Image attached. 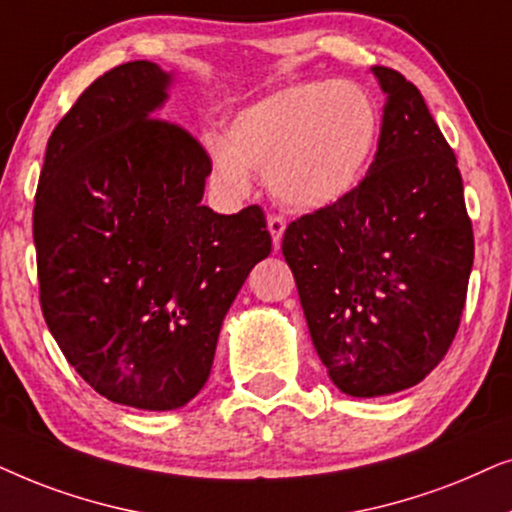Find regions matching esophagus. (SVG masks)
Segmentation results:
<instances>
[{
    "label": "esophagus",
    "instance_id": "obj_1",
    "mask_svg": "<svg viewBox=\"0 0 512 512\" xmlns=\"http://www.w3.org/2000/svg\"><path fill=\"white\" fill-rule=\"evenodd\" d=\"M267 227H269L271 241H274V248H281V241H283V234H285V220L281 215H269Z\"/></svg>",
    "mask_w": 512,
    "mask_h": 512
}]
</instances>
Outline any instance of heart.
Returning a JSON list of instances; mask_svg holds the SVG:
<instances>
[{
	"mask_svg": "<svg viewBox=\"0 0 512 512\" xmlns=\"http://www.w3.org/2000/svg\"><path fill=\"white\" fill-rule=\"evenodd\" d=\"M379 140L377 102L356 81H304L264 95L208 142L213 177L231 192L264 175L290 208L316 210L360 185Z\"/></svg>",
	"mask_w": 512,
	"mask_h": 512,
	"instance_id": "b5f03b06",
	"label": "heart"
}]
</instances>
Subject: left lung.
<instances>
[{"label": "left lung", "instance_id": "left-lung-1", "mask_svg": "<svg viewBox=\"0 0 512 512\" xmlns=\"http://www.w3.org/2000/svg\"><path fill=\"white\" fill-rule=\"evenodd\" d=\"M372 72L386 105L370 170L281 243L318 358L353 398L405 391L442 363L475 255L456 156L424 95L391 67Z\"/></svg>", "mask_w": 512, "mask_h": 512}]
</instances>
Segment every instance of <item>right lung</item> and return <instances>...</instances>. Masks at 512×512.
Returning a JSON list of instances; mask_svg holds the SVG:
<instances>
[{
	"instance_id": "obj_1",
	"label": "right lung",
	"mask_w": 512,
	"mask_h": 512,
	"mask_svg": "<svg viewBox=\"0 0 512 512\" xmlns=\"http://www.w3.org/2000/svg\"><path fill=\"white\" fill-rule=\"evenodd\" d=\"M168 84L149 60L95 79L53 128L32 215L39 304L67 363L152 412L201 391L231 302L271 252L260 206H201L208 152L154 117Z\"/></svg>"
}]
</instances>
